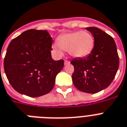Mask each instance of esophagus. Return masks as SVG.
<instances>
[{
  "mask_svg": "<svg viewBox=\"0 0 127 127\" xmlns=\"http://www.w3.org/2000/svg\"><path fill=\"white\" fill-rule=\"evenodd\" d=\"M69 63H70V61H67V60L64 61V64H65V65H66V64H68Z\"/></svg>",
  "mask_w": 127,
  "mask_h": 127,
  "instance_id": "34e87169",
  "label": "esophagus"
}]
</instances>
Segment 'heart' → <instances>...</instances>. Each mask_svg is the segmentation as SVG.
<instances>
[{"label": "heart", "instance_id": "1", "mask_svg": "<svg viewBox=\"0 0 127 127\" xmlns=\"http://www.w3.org/2000/svg\"><path fill=\"white\" fill-rule=\"evenodd\" d=\"M94 38L89 32L76 31L61 34L54 44L53 49L59 55L63 51H68L70 55L75 57H83L92 51Z\"/></svg>", "mask_w": 127, "mask_h": 127}]
</instances>
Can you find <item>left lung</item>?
Wrapping results in <instances>:
<instances>
[{
	"instance_id": "obj_1",
	"label": "left lung",
	"mask_w": 127,
	"mask_h": 127,
	"mask_svg": "<svg viewBox=\"0 0 127 127\" xmlns=\"http://www.w3.org/2000/svg\"><path fill=\"white\" fill-rule=\"evenodd\" d=\"M94 37V47L84 58L74 59L72 81L78 90L96 93L107 88L115 78L119 65L114 38L98 28H85Z\"/></svg>"
}]
</instances>
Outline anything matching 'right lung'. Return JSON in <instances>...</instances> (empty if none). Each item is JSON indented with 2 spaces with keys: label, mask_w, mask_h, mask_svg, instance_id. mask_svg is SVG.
Instances as JSON below:
<instances>
[{
  "label": "right lung",
  "mask_w": 127,
  "mask_h": 127,
  "mask_svg": "<svg viewBox=\"0 0 127 127\" xmlns=\"http://www.w3.org/2000/svg\"><path fill=\"white\" fill-rule=\"evenodd\" d=\"M53 40L47 31L30 29L10 42L4 60L5 74L14 89L30 97L49 93L64 60L51 57Z\"/></svg>",
  "instance_id": "obj_1"
}]
</instances>
